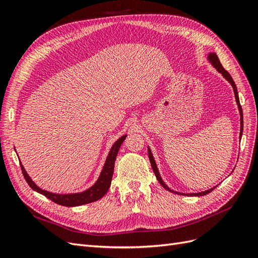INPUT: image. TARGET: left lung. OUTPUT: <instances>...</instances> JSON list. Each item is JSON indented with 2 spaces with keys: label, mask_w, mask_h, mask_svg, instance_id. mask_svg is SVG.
<instances>
[{
  "label": "left lung",
  "mask_w": 258,
  "mask_h": 258,
  "mask_svg": "<svg viewBox=\"0 0 258 258\" xmlns=\"http://www.w3.org/2000/svg\"><path fill=\"white\" fill-rule=\"evenodd\" d=\"M208 60H209L210 63L212 64V66L216 69V71H217L218 73H221V74L223 75L224 79L231 85V87H232V89H233V93H235V99H236V102H237V105H238V110H239V114H240V136H239V138L241 139V137H242V131H243V114H242V108H241V105H240L237 86H236L235 82H233V80H232V77L230 76V74H229L227 71H226V70L223 68V66L221 64L220 59H218L217 54H216L215 52H210V53L208 54ZM147 152H148V158H150L151 165H152V168H153V171H154V173H155L156 177H157L158 182L162 185V187H165V188H166L167 190H169V191H171V192L177 194V195H183V196H195V197H199V196H205V195L211 192V191H212L213 189H215L216 187H217V185H216V186L212 187V188H210V189L205 190V191H200V192H181V191H175V190H173V189H171L170 187H169L165 182H163V179H162V177H161V175H160V173H159V170H158V168H157V165H156V161H155V158H154V156H153V154H152L151 148L148 147V146H147Z\"/></svg>",
  "instance_id": "8db88e82"
}]
</instances>
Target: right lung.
<instances>
[{"label": "right lung", "instance_id": "1", "mask_svg": "<svg viewBox=\"0 0 258 258\" xmlns=\"http://www.w3.org/2000/svg\"><path fill=\"white\" fill-rule=\"evenodd\" d=\"M126 137H127V135L121 136L112 145L98 179L95 182V184L89 187V188L85 189L83 191L70 192V194H59V192H52V191L43 189L40 186H37L33 179L30 177L25 167H23L22 163L20 162L23 176H25L27 183L30 185L31 188H32L34 191L43 195V196H45V197H47L51 201L56 202L57 205L64 206V207H79V206H83L86 204H90V202H95V201L102 198L107 192L108 188H110L111 182H112V176L114 173V165H115L116 156H117V154H118L119 148H120L122 142L124 141V139H126Z\"/></svg>", "mask_w": 258, "mask_h": 258}]
</instances>
